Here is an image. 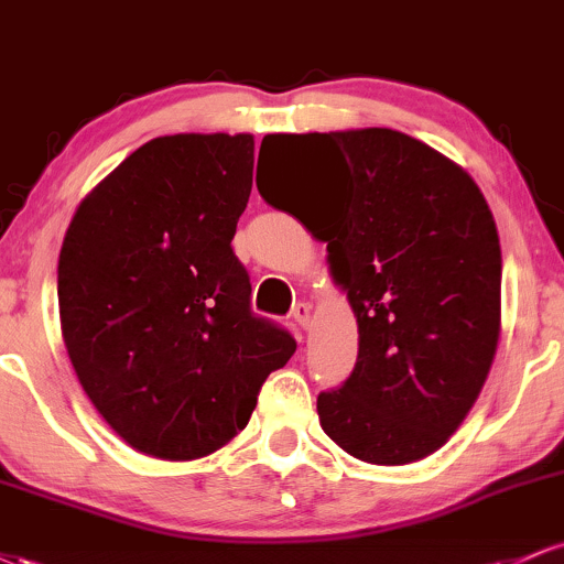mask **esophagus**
<instances>
[{
    "instance_id": "obj_1",
    "label": "esophagus",
    "mask_w": 564,
    "mask_h": 564,
    "mask_svg": "<svg viewBox=\"0 0 564 564\" xmlns=\"http://www.w3.org/2000/svg\"><path fill=\"white\" fill-rule=\"evenodd\" d=\"M291 315H294V321L300 323L302 328H307L310 321H313V307H310L307 302H300L294 310H291Z\"/></svg>"
}]
</instances>
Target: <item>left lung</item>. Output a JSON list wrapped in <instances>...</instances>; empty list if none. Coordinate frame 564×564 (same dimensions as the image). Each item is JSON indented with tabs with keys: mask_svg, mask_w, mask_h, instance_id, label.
<instances>
[{
	"mask_svg": "<svg viewBox=\"0 0 564 564\" xmlns=\"http://www.w3.org/2000/svg\"><path fill=\"white\" fill-rule=\"evenodd\" d=\"M275 140L328 164L323 198L294 217L326 243L358 318L352 373L318 394L323 432L366 464L419 462L462 426L494 366L501 243L488 200L462 166L394 129Z\"/></svg>",
	"mask_w": 564,
	"mask_h": 564,
	"instance_id": "8db88e82",
	"label": "left lung"
}]
</instances>
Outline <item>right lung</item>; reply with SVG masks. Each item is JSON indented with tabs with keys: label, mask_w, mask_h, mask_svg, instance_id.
<instances>
[{
	"label": "right lung",
	"mask_w": 564,
	"mask_h": 564,
	"mask_svg": "<svg viewBox=\"0 0 564 564\" xmlns=\"http://www.w3.org/2000/svg\"><path fill=\"white\" fill-rule=\"evenodd\" d=\"M251 172L254 134H164L84 196L63 238L70 366L97 413L145 456L193 462L228 445L296 349L251 315L232 254Z\"/></svg>",
	"instance_id": "obj_1"
}]
</instances>
